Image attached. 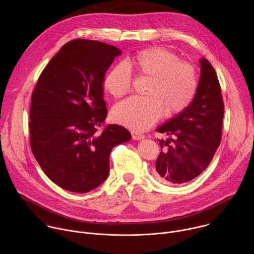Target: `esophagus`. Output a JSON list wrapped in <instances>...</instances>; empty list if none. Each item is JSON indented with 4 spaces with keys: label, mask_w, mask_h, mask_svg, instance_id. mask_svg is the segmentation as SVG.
<instances>
[{
    "label": "esophagus",
    "mask_w": 254,
    "mask_h": 254,
    "mask_svg": "<svg viewBox=\"0 0 254 254\" xmlns=\"http://www.w3.org/2000/svg\"><path fill=\"white\" fill-rule=\"evenodd\" d=\"M131 136H132L133 139H137V140L138 139H142L144 137L143 134H141L139 132H136V131H131Z\"/></svg>",
    "instance_id": "obj_1"
}]
</instances>
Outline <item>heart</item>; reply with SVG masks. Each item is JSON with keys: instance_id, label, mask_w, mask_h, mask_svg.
<instances>
[{"instance_id": "heart-1", "label": "heart", "mask_w": 254, "mask_h": 254, "mask_svg": "<svg viewBox=\"0 0 254 254\" xmlns=\"http://www.w3.org/2000/svg\"><path fill=\"white\" fill-rule=\"evenodd\" d=\"M139 74L151 77L148 96H130L113 110L114 120L130 129L141 131L152 127L163 115L184 111L192 102L198 87L195 67L180 61L179 57L164 48H150L137 52L127 63ZM132 75L125 63L107 72L103 86L115 97L127 94L131 87Z\"/></svg>"}]
</instances>
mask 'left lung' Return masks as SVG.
<instances>
[{
	"label": "left lung",
	"mask_w": 254,
	"mask_h": 254,
	"mask_svg": "<svg viewBox=\"0 0 254 254\" xmlns=\"http://www.w3.org/2000/svg\"><path fill=\"white\" fill-rule=\"evenodd\" d=\"M196 94L185 110L157 128L174 138L158 139L161 153L154 176L166 184H183L198 177L218 149L224 115L221 87L211 63L200 59Z\"/></svg>",
	"instance_id": "1"
}]
</instances>
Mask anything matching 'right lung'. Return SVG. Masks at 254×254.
<instances>
[{"label":"right lung","instance_id":"1","mask_svg":"<svg viewBox=\"0 0 254 254\" xmlns=\"http://www.w3.org/2000/svg\"><path fill=\"white\" fill-rule=\"evenodd\" d=\"M121 54L99 41H69L36 83L29 123L32 153L64 190L86 193L102 184L110 173L112 150L131 137L123 126L98 130L107 116L104 74Z\"/></svg>","mask_w":254,"mask_h":254}]
</instances>
